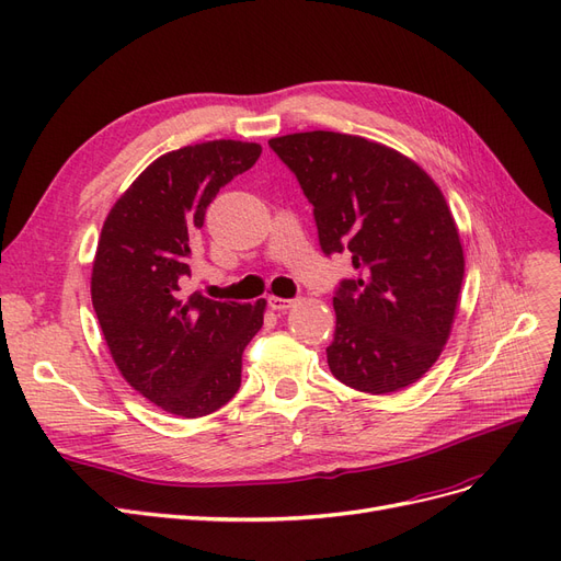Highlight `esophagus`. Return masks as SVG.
<instances>
[{"instance_id": "34e87169", "label": "esophagus", "mask_w": 561, "mask_h": 561, "mask_svg": "<svg viewBox=\"0 0 561 561\" xmlns=\"http://www.w3.org/2000/svg\"><path fill=\"white\" fill-rule=\"evenodd\" d=\"M293 299H283V297H268V307L274 309V311H278V313H283V311H287V309H293Z\"/></svg>"}]
</instances>
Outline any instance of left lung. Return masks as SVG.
I'll return each instance as SVG.
<instances>
[{
    "instance_id": "obj_1",
    "label": "left lung",
    "mask_w": 561,
    "mask_h": 561,
    "mask_svg": "<svg viewBox=\"0 0 561 561\" xmlns=\"http://www.w3.org/2000/svg\"><path fill=\"white\" fill-rule=\"evenodd\" d=\"M313 206L320 248L358 276L332 299V375L363 393L412 386L443 353L463 283V245L439 186L400 151L360 135L271 138Z\"/></svg>"
}]
</instances>
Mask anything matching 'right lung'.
Instances as JSON below:
<instances>
[{
	"label": "right lung",
	"instance_id": "add662e5",
	"mask_svg": "<svg viewBox=\"0 0 561 561\" xmlns=\"http://www.w3.org/2000/svg\"><path fill=\"white\" fill-rule=\"evenodd\" d=\"M257 142L210 140L151 161L112 206L93 260L91 299L122 377L163 412H217L241 386V358L266 301L186 295L192 241L227 182L260 159Z\"/></svg>",
	"mask_w": 561,
	"mask_h": 561
}]
</instances>
